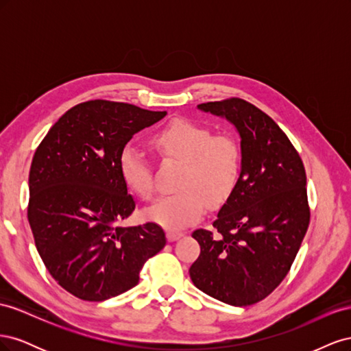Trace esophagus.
Instances as JSON below:
<instances>
[{
	"label": "esophagus",
	"mask_w": 351,
	"mask_h": 351,
	"mask_svg": "<svg viewBox=\"0 0 351 351\" xmlns=\"http://www.w3.org/2000/svg\"><path fill=\"white\" fill-rule=\"evenodd\" d=\"M182 236H183V231H180V230H169V231L167 232V239H168L169 241H176V240H178Z\"/></svg>",
	"instance_id": "esophagus-1"
}]
</instances>
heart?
Returning <instances> with one entry per match:
<instances>
[{"instance_id":"1","label":"heart","mask_w":351,"mask_h":351,"mask_svg":"<svg viewBox=\"0 0 351 351\" xmlns=\"http://www.w3.org/2000/svg\"><path fill=\"white\" fill-rule=\"evenodd\" d=\"M162 161L180 162L178 192L159 199L146 215L168 228L196 222L206 209L219 208L234 193L241 174L240 146L227 134H212L206 125L178 119L151 137ZM125 187L142 200L155 196V178L149 159L134 146H125L119 158Z\"/></svg>"}]
</instances>
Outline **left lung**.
<instances>
[{"mask_svg":"<svg viewBox=\"0 0 351 351\" xmlns=\"http://www.w3.org/2000/svg\"><path fill=\"white\" fill-rule=\"evenodd\" d=\"M197 107L236 125L241 174L214 231H193L200 254L190 278L217 300L250 306L285 278L309 227L304 165L280 125L253 104L228 98Z\"/></svg>","mask_w":351,"mask_h":351,"instance_id":"left-lung-1","label":"left lung"}]
</instances>
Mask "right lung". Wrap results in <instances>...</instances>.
<instances>
[{"label":"right lung","instance_id":"1","mask_svg":"<svg viewBox=\"0 0 351 351\" xmlns=\"http://www.w3.org/2000/svg\"><path fill=\"white\" fill-rule=\"evenodd\" d=\"M165 115L92 99L61 115L36 147L29 226L51 277L80 300L102 302L133 289L145 262L165 246L155 222L117 226L136 208L120 176V154L134 133Z\"/></svg>","mask_w":351,"mask_h":351}]
</instances>
